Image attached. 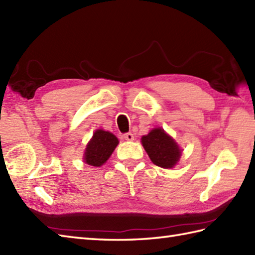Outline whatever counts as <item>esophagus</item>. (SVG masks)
I'll use <instances>...</instances> for the list:
<instances>
[{
    "label": "esophagus",
    "instance_id": "obj_1",
    "mask_svg": "<svg viewBox=\"0 0 255 255\" xmlns=\"http://www.w3.org/2000/svg\"><path fill=\"white\" fill-rule=\"evenodd\" d=\"M124 138L127 140V141H132L133 140V134L131 132H127L124 134Z\"/></svg>",
    "mask_w": 255,
    "mask_h": 255
}]
</instances>
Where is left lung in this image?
I'll use <instances>...</instances> for the list:
<instances>
[{
	"mask_svg": "<svg viewBox=\"0 0 255 255\" xmlns=\"http://www.w3.org/2000/svg\"><path fill=\"white\" fill-rule=\"evenodd\" d=\"M141 143L150 160L163 169H171L181 158L182 150L178 144L160 127L142 136Z\"/></svg>",
	"mask_w": 255,
	"mask_h": 255,
	"instance_id": "8db88e82",
	"label": "left lung"
}]
</instances>
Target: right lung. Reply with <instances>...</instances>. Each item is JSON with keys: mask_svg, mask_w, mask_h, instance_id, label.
Returning <instances> with one entry per match:
<instances>
[{"mask_svg": "<svg viewBox=\"0 0 255 255\" xmlns=\"http://www.w3.org/2000/svg\"><path fill=\"white\" fill-rule=\"evenodd\" d=\"M118 142L115 134L97 129L85 148L84 162L92 166H102L110 159Z\"/></svg>", "mask_w": 255, "mask_h": 255, "instance_id": "obj_1", "label": "right lung"}]
</instances>
